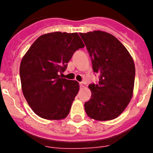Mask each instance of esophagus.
Here are the masks:
<instances>
[{"instance_id": "34e87169", "label": "esophagus", "mask_w": 153, "mask_h": 153, "mask_svg": "<svg viewBox=\"0 0 153 153\" xmlns=\"http://www.w3.org/2000/svg\"><path fill=\"white\" fill-rule=\"evenodd\" d=\"M80 86H81V87H83V88L86 87V84L84 82H80Z\"/></svg>"}]
</instances>
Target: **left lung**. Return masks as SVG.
Listing matches in <instances>:
<instances>
[{
  "instance_id": "8db88e82",
  "label": "left lung",
  "mask_w": 153,
  "mask_h": 153,
  "mask_svg": "<svg viewBox=\"0 0 153 153\" xmlns=\"http://www.w3.org/2000/svg\"><path fill=\"white\" fill-rule=\"evenodd\" d=\"M92 58L99 82L89 85L91 99L84 104L89 118L110 121L125 110L133 95L135 68L126 48L114 35L93 31L79 33Z\"/></svg>"
}]
</instances>
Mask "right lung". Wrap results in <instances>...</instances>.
I'll return each mask as SVG.
<instances>
[{"label":"right lung","mask_w":153,"mask_h":153,"mask_svg":"<svg viewBox=\"0 0 153 153\" xmlns=\"http://www.w3.org/2000/svg\"><path fill=\"white\" fill-rule=\"evenodd\" d=\"M83 47L77 32H50L37 38L23 57L21 89L29 106L39 117L61 120L68 115L79 84L63 78L62 72L74 52Z\"/></svg>","instance_id":"1"}]
</instances>
